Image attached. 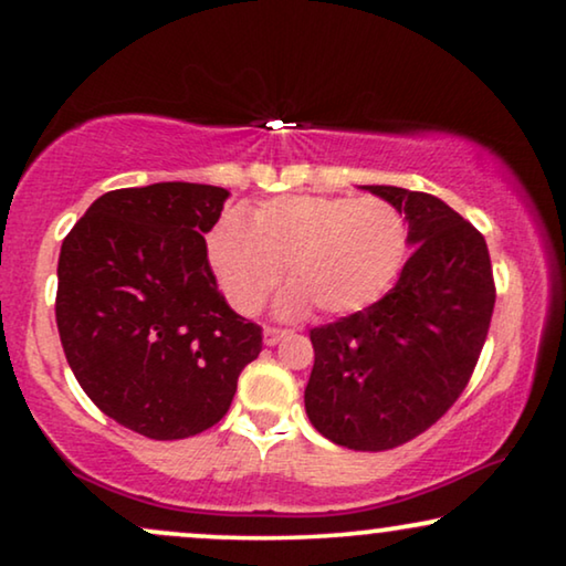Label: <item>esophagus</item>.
Segmentation results:
<instances>
[{"label": "esophagus", "instance_id": "1", "mask_svg": "<svg viewBox=\"0 0 566 566\" xmlns=\"http://www.w3.org/2000/svg\"><path fill=\"white\" fill-rule=\"evenodd\" d=\"M289 335L285 329H275V327H265V332H262V337H265V345H277L281 343V337Z\"/></svg>", "mask_w": 566, "mask_h": 566}]
</instances>
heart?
<instances>
[{"mask_svg": "<svg viewBox=\"0 0 566 566\" xmlns=\"http://www.w3.org/2000/svg\"><path fill=\"white\" fill-rule=\"evenodd\" d=\"M405 213L384 198L281 196L247 221L227 211L206 237V260L234 312L258 314L285 270L283 316L316 306L324 316L360 312L384 296L407 254Z\"/></svg>", "mask_w": 566, "mask_h": 566, "instance_id": "obj_1", "label": "heart"}]
</instances>
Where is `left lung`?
Here are the masks:
<instances>
[{"instance_id": "1", "label": "left lung", "mask_w": 566, "mask_h": 566, "mask_svg": "<svg viewBox=\"0 0 566 566\" xmlns=\"http://www.w3.org/2000/svg\"><path fill=\"white\" fill-rule=\"evenodd\" d=\"M407 219L412 258L363 312L308 332L304 405L316 430L353 451H389L436 424L467 389L490 332L486 242L428 192L363 185Z\"/></svg>"}]
</instances>
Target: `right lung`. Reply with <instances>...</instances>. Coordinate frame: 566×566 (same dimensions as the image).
<instances>
[{
	"label": "right lung",
	"instance_id": "obj_1",
	"mask_svg": "<svg viewBox=\"0 0 566 566\" xmlns=\"http://www.w3.org/2000/svg\"><path fill=\"white\" fill-rule=\"evenodd\" d=\"M229 190L157 182L99 196L59 254L56 324L84 394L123 428L180 440L229 412L262 329L221 296L206 237Z\"/></svg>",
	"mask_w": 566,
	"mask_h": 566
}]
</instances>
